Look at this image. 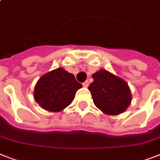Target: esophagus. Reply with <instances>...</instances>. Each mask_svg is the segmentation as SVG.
Instances as JSON below:
<instances>
[{"label": "esophagus", "mask_w": 160, "mask_h": 160, "mask_svg": "<svg viewBox=\"0 0 160 160\" xmlns=\"http://www.w3.org/2000/svg\"><path fill=\"white\" fill-rule=\"evenodd\" d=\"M83 86L85 88H87L88 86H89V81H88V80H85V82L83 83Z\"/></svg>", "instance_id": "1"}]
</instances>
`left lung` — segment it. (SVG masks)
<instances>
[{"label":"left lung","instance_id":"obj_1","mask_svg":"<svg viewBox=\"0 0 160 160\" xmlns=\"http://www.w3.org/2000/svg\"><path fill=\"white\" fill-rule=\"evenodd\" d=\"M89 86L95 106L109 115H118L127 109L132 100L131 91L122 78L105 69L93 74Z\"/></svg>","mask_w":160,"mask_h":160}]
</instances>
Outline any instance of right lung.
Returning <instances> with one entry per match:
<instances>
[{
  "label": "right lung",
  "instance_id": "1",
  "mask_svg": "<svg viewBox=\"0 0 160 160\" xmlns=\"http://www.w3.org/2000/svg\"><path fill=\"white\" fill-rule=\"evenodd\" d=\"M81 87L73 74L57 68L39 79L34 89V99L42 109L59 112L71 104Z\"/></svg>",
  "mask_w": 160,
  "mask_h": 160
}]
</instances>
